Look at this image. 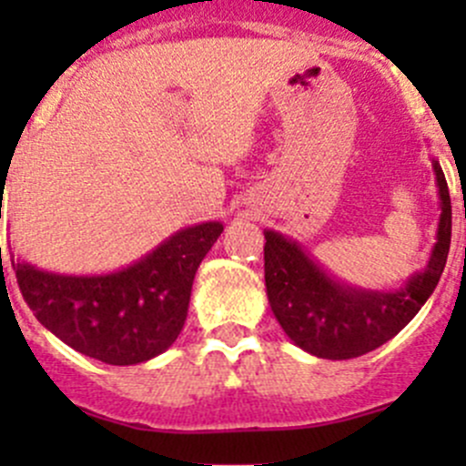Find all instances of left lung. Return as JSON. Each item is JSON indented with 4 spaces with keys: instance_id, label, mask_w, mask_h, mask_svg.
<instances>
[{
    "instance_id": "1",
    "label": "left lung",
    "mask_w": 466,
    "mask_h": 466,
    "mask_svg": "<svg viewBox=\"0 0 466 466\" xmlns=\"http://www.w3.org/2000/svg\"><path fill=\"white\" fill-rule=\"evenodd\" d=\"M440 220L429 263L394 289L347 284L313 259L302 243L263 229L266 293L286 336L307 354L347 360L397 336L433 295L451 246V196L444 171L433 157Z\"/></svg>"
}]
</instances>
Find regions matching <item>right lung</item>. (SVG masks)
<instances>
[{
    "instance_id": "right-lung-1",
    "label": "right lung",
    "mask_w": 466,
    "mask_h": 466,
    "mask_svg": "<svg viewBox=\"0 0 466 466\" xmlns=\"http://www.w3.org/2000/svg\"><path fill=\"white\" fill-rule=\"evenodd\" d=\"M220 232V220L189 225L142 259L98 275L45 270L15 255L11 263L42 327L89 359L137 365L164 354L180 336L196 270Z\"/></svg>"
}]
</instances>
